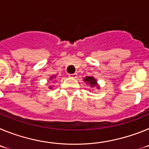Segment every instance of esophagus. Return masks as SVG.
<instances>
[{
  "mask_svg": "<svg viewBox=\"0 0 149 149\" xmlns=\"http://www.w3.org/2000/svg\"><path fill=\"white\" fill-rule=\"evenodd\" d=\"M68 76L71 78H76L77 77V74H68Z\"/></svg>",
  "mask_w": 149,
  "mask_h": 149,
  "instance_id": "1",
  "label": "esophagus"
}]
</instances>
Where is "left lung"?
<instances>
[{"label": "left lung", "instance_id": "obj_1", "mask_svg": "<svg viewBox=\"0 0 149 149\" xmlns=\"http://www.w3.org/2000/svg\"><path fill=\"white\" fill-rule=\"evenodd\" d=\"M84 81H86V82H87V84H90V85L92 86H95V85H97L96 81L94 79V77H85Z\"/></svg>", "mask_w": 149, "mask_h": 149}]
</instances>
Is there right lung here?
I'll use <instances>...</instances> for the list:
<instances>
[{"mask_svg":"<svg viewBox=\"0 0 149 149\" xmlns=\"http://www.w3.org/2000/svg\"><path fill=\"white\" fill-rule=\"evenodd\" d=\"M53 77H51V79H52V78H53ZM50 88H51V87H50Z\"/></svg>","mask_w":149,"mask_h":149,"instance_id":"right-lung-1","label":"right lung"}]
</instances>
